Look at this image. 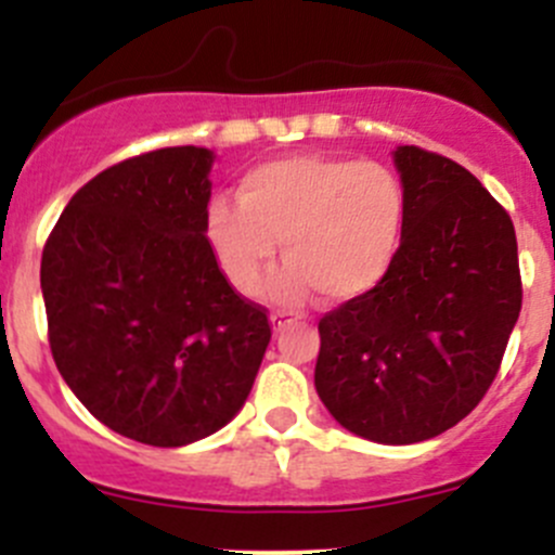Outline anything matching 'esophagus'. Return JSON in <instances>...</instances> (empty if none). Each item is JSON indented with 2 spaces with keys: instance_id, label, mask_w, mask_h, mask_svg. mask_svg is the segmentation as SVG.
<instances>
[{
  "instance_id": "esophagus-1",
  "label": "esophagus",
  "mask_w": 555,
  "mask_h": 555,
  "mask_svg": "<svg viewBox=\"0 0 555 555\" xmlns=\"http://www.w3.org/2000/svg\"><path fill=\"white\" fill-rule=\"evenodd\" d=\"M289 322H293V317H289V313H284V311H273L271 313V324H273V330H276V333H279V330L287 327Z\"/></svg>"
}]
</instances>
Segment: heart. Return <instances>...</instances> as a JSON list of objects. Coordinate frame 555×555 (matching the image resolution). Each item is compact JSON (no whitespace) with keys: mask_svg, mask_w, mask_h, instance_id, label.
Instances as JSON below:
<instances>
[{"mask_svg":"<svg viewBox=\"0 0 555 555\" xmlns=\"http://www.w3.org/2000/svg\"><path fill=\"white\" fill-rule=\"evenodd\" d=\"M405 195L386 166L330 155H287L244 173L238 201H215L206 236L244 295H257L282 255L279 300L313 289L324 304L371 293L395 260Z\"/></svg>","mask_w":555,"mask_h":555,"instance_id":"1","label":"heart"}]
</instances>
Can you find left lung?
I'll list each match as a JSON object with an SVG mask.
<instances>
[{
	"label": "left lung",
	"instance_id": "obj_1",
	"mask_svg": "<svg viewBox=\"0 0 555 555\" xmlns=\"http://www.w3.org/2000/svg\"><path fill=\"white\" fill-rule=\"evenodd\" d=\"M405 215L382 282L319 319L313 384L335 422L386 446L422 443L489 391L518 322L516 228L464 166L395 150Z\"/></svg>",
	"mask_w": 555,
	"mask_h": 555
}]
</instances>
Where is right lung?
I'll list each match as a JSON object with an SVG mask.
<instances>
[{
	"label": "right lung",
	"mask_w": 555,
	"mask_h": 555,
	"mask_svg": "<svg viewBox=\"0 0 555 555\" xmlns=\"http://www.w3.org/2000/svg\"><path fill=\"white\" fill-rule=\"evenodd\" d=\"M204 147L120 160L82 184L42 249L48 340L77 400L122 438L177 449L249 397L271 322L206 238Z\"/></svg>",
	"instance_id": "obj_1"
}]
</instances>
